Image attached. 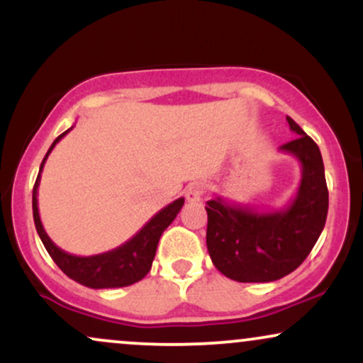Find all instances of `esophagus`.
Returning a JSON list of instances; mask_svg holds the SVG:
<instances>
[{
  "mask_svg": "<svg viewBox=\"0 0 363 363\" xmlns=\"http://www.w3.org/2000/svg\"><path fill=\"white\" fill-rule=\"evenodd\" d=\"M205 191H206V186L203 184V182H193V184H189L186 187L184 196L189 203H196L201 199V196L205 194Z\"/></svg>",
  "mask_w": 363,
  "mask_h": 363,
  "instance_id": "obj_1",
  "label": "esophagus"
}]
</instances>
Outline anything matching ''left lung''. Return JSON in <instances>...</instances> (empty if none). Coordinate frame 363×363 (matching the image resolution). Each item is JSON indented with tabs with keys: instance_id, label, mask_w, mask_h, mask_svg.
<instances>
[{
	"instance_id": "obj_1",
	"label": "left lung",
	"mask_w": 363,
	"mask_h": 363,
	"mask_svg": "<svg viewBox=\"0 0 363 363\" xmlns=\"http://www.w3.org/2000/svg\"><path fill=\"white\" fill-rule=\"evenodd\" d=\"M297 138L280 152L301 162L295 198L280 210L259 211L215 196L206 203V247L220 273L240 283L280 280L297 269L318 242L328 216V186L319 147L291 118Z\"/></svg>"
}]
</instances>
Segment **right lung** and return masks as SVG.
I'll return each mask as SVG.
<instances>
[{"instance_id": "right-lung-1", "label": "right lung", "mask_w": 363, "mask_h": 363, "mask_svg": "<svg viewBox=\"0 0 363 363\" xmlns=\"http://www.w3.org/2000/svg\"><path fill=\"white\" fill-rule=\"evenodd\" d=\"M72 128L68 131H72ZM68 131L57 136L51 148L48 150L43 164H40L34 191H32V210H34L37 234L43 240L44 247L48 249L49 256L60 266L61 272L80 285L89 286V289H121V286L133 285V283L147 277L150 268H152L153 257H155L158 240H160L165 228L174 222V218L181 211L182 205H184V198H179L170 205L162 208L157 215H153L143 225V228H140L138 234H135L131 239L121 244L119 247L112 249V251L95 254V256H74V254L62 251L45 234L43 222H40L39 206H37V189H39L40 174H43L49 153L52 152V148L56 147V143L62 136L68 135Z\"/></svg>"}]
</instances>
